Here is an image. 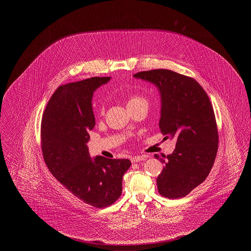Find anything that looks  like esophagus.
<instances>
[{
	"mask_svg": "<svg viewBox=\"0 0 251 251\" xmlns=\"http://www.w3.org/2000/svg\"><path fill=\"white\" fill-rule=\"evenodd\" d=\"M146 158H147V156H145V155H136V156L131 157V162H132V163L140 162V161H142V160H145Z\"/></svg>",
	"mask_w": 251,
	"mask_h": 251,
	"instance_id": "obj_1",
	"label": "esophagus"
}]
</instances>
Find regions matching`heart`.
<instances>
[{"instance_id": "b5f03b06", "label": "heart", "mask_w": 251, "mask_h": 251, "mask_svg": "<svg viewBox=\"0 0 251 251\" xmlns=\"http://www.w3.org/2000/svg\"><path fill=\"white\" fill-rule=\"evenodd\" d=\"M141 103L148 105V102L143 97H140V96H137V95L130 96L127 100V106H131V105H135V104H141ZM100 113H103V108H101Z\"/></svg>"}]
</instances>
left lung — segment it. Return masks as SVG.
<instances>
[{"label":"left lung","instance_id":"left-lung-1","mask_svg":"<svg viewBox=\"0 0 251 251\" xmlns=\"http://www.w3.org/2000/svg\"><path fill=\"white\" fill-rule=\"evenodd\" d=\"M155 85L161 99L159 128L165 138L176 137L174 151L164 158L156 182L159 194L170 199L186 196L202 183L214 165L218 131L210 99L191 77L169 70L133 75Z\"/></svg>","mask_w":251,"mask_h":251}]
</instances>
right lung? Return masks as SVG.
I'll list each match as a JSON object with an SVG mask.
<instances>
[{"label":"right lung","instance_id":"obj_1","mask_svg":"<svg viewBox=\"0 0 251 251\" xmlns=\"http://www.w3.org/2000/svg\"><path fill=\"white\" fill-rule=\"evenodd\" d=\"M110 77H92L60 86L41 120V149L51 174L74 196L96 208L112 205L122 194L129 159L91 158L87 143L96 120L94 92Z\"/></svg>","mask_w":251,"mask_h":251}]
</instances>
